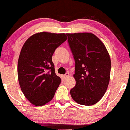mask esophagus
Returning a JSON list of instances; mask_svg holds the SVG:
<instances>
[{
    "instance_id": "obj_1",
    "label": "esophagus",
    "mask_w": 130,
    "mask_h": 130,
    "mask_svg": "<svg viewBox=\"0 0 130 130\" xmlns=\"http://www.w3.org/2000/svg\"><path fill=\"white\" fill-rule=\"evenodd\" d=\"M69 76H70V74L68 73H67L65 74V75H64V78H68V77Z\"/></svg>"
}]
</instances>
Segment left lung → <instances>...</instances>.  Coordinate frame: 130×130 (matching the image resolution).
I'll return each instance as SVG.
<instances>
[{
	"instance_id": "8db88e82",
	"label": "left lung",
	"mask_w": 130,
	"mask_h": 130,
	"mask_svg": "<svg viewBox=\"0 0 130 130\" xmlns=\"http://www.w3.org/2000/svg\"><path fill=\"white\" fill-rule=\"evenodd\" d=\"M75 60V87L70 90L78 104L92 105L102 99L107 89L111 60L103 42L91 32L67 33Z\"/></svg>"
}]
</instances>
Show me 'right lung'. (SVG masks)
<instances>
[{"mask_svg":"<svg viewBox=\"0 0 130 130\" xmlns=\"http://www.w3.org/2000/svg\"><path fill=\"white\" fill-rule=\"evenodd\" d=\"M67 39L65 33L37 32L21 48L17 68L18 82L26 98L35 106L50 102L59 86L61 79L55 74L52 57Z\"/></svg>","mask_w":130,"mask_h":130,"instance_id":"add662e5","label":"right lung"}]
</instances>
